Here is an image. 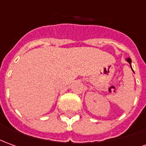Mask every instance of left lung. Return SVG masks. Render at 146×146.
I'll return each mask as SVG.
<instances>
[{"label":"left lung","mask_w":146,"mask_h":146,"mask_svg":"<svg viewBox=\"0 0 146 146\" xmlns=\"http://www.w3.org/2000/svg\"><path fill=\"white\" fill-rule=\"evenodd\" d=\"M126 61H127V62H129V64H130V68L132 69V66H131V59H130V58H127V59H126ZM132 70H133V69H132Z\"/></svg>","instance_id":"8db88e82"}]
</instances>
